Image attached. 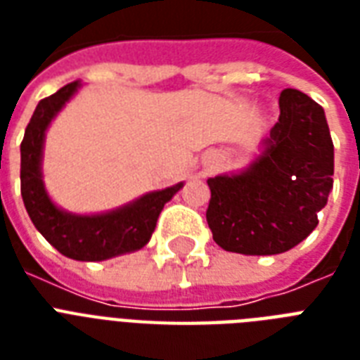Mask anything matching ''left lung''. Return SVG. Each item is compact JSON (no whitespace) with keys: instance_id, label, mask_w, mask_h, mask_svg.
Returning <instances> with one entry per match:
<instances>
[{"instance_id":"1","label":"left lung","mask_w":360,"mask_h":360,"mask_svg":"<svg viewBox=\"0 0 360 360\" xmlns=\"http://www.w3.org/2000/svg\"><path fill=\"white\" fill-rule=\"evenodd\" d=\"M278 104L262 153L237 174L207 179V224L228 252H288L312 233L333 191L335 146L323 108L299 89H284Z\"/></svg>"}]
</instances>
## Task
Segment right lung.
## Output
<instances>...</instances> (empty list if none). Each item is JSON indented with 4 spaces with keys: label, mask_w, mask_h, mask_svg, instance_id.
Instances as JSON below:
<instances>
[{
    "label": "right lung",
    "mask_w": 360,
    "mask_h": 360,
    "mask_svg": "<svg viewBox=\"0 0 360 360\" xmlns=\"http://www.w3.org/2000/svg\"><path fill=\"white\" fill-rule=\"evenodd\" d=\"M80 86V82L67 84L37 104L20 146V185L31 222L56 250L76 262H104L143 248L155 231L164 203L183 188V183L147 192L134 202L106 213L76 214L58 207L42 181L44 136L53 117L75 97Z\"/></svg>",
    "instance_id": "1"
}]
</instances>
